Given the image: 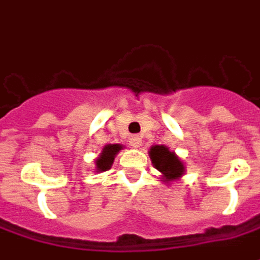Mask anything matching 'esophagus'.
<instances>
[{"mask_svg": "<svg viewBox=\"0 0 260 260\" xmlns=\"http://www.w3.org/2000/svg\"><path fill=\"white\" fill-rule=\"evenodd\" d=\"M129 143L132 147H139L142 143V139L139 135H134L129 138Z\"/></svg>", "mask_w": 260, "mask_h": 260, "instance_id": "esophagus-1", "label": "esophagus"}]
</instances>
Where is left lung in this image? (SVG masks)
<instances>
[{"label": "left lung", "mask_w": 260, "mask_h": 260, "mask_svg": "<svg viewBox=\"0 0 260 260\" xmlns=\"http://www.w3.org/2000/svg\"><path fill=\"white\" fill-rule=\"evenodd\" d=\"M150 158L154 169L158 170L166 177L164 181H174L184 174V164L181 163L180 158L177 157L174 152H170L169 147L166 146H153L150 147Z\"/></svg>", "instance_id": "obj_1"}]
</instances>
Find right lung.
Wrapping results in <instances>:
<instances>
[{
	"label": "right lung",
	"mask_w": 260,
	"mask_h": 260,
	"mask_svg": "<svg viewBox=\"0 0 260 260\" xmlns=\"http://www.w3.org/2000/svg\"><path fill=\"white\" fill-rule=\"evenodd\" d=\"M121 149H122L121 145H107V146L104 147L102 154H100V157L96 160L97 170H99V171H107V170L111 167V164H113L115 154H117Z\"/></svg>",
	"instance_id": "1"
}]
</instances>
